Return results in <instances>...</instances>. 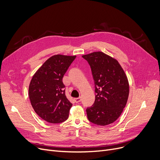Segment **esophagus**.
Segmentation results:
<instances>
[{
	"instance_id": "34e87169",
	"label": "esophagus",
	"mask_w": 160,
	"mask_h": 160,
	"mask_svg": "<svg viewBox=\"0 0 160 160\" xmlns=\"http://www.w3.org/2000/svg\"><path fill=\"white\" fill-rule=\"evenodd\" d=\"M81 97H79V98H74V101L76 102V103H78V102H81Z\"/></svg>"
}]
</instances>
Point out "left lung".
I'll use <instances>...</instances> for the list:
<instances>
[{"instance_id": "obj_1", "label": "left lung", "mask_w": 160, "mask_h": 160, "mask_svg": "<svg viewBox=\"0 0 160 160\" xmlns=\"http://www.w3.org/2000/svg\"><path fill=\"white\" fill-rule=\"evenodd\" d=\"M90 65L95 85V101L87 108L88 119L98 125L116 121L123 112L129 94L127 75L117 60L102 52L82 56Z\"/></svg>"}]
</instances>
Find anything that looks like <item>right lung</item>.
Instances as JSON below:
<instances>
[{"label":"right lung","instance_id":"1","mask_svg":"<svg viewBox=\"0 0 160 160\" xmlns=\"http://www.w3.org/2000/svg\"><path fill=\"white\" fill-rule=\"evenodd\" d=\"M76 56L54 55L37 70L29 86V97L36 113L44 121L59 123L66 121L72 104L65 94L63 77Z\"/></svg>","mask_w":160,"mask_h":160}]
</instances>
